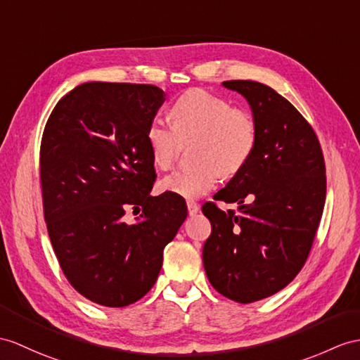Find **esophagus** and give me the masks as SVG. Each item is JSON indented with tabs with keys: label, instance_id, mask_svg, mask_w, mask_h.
Segmentation results:
<instances>
[{
	"label": "esophagus",
	"instance_id": "obj_1",
	"mask_svg": "<svg viewBox=\"0 0 360 360\" xmlns=\"http://www.w3.org/2000/svg\"><path fill=\"white\" fill-rule=\"evenodd\" d=\"M186 206H188V212H189V215H195L198 210H200V205L198 203H195V201H192V200H189V201H186Z\"/></svg>",
	"mask_w": 360,
	"mask_h": 360
}]
</instances>
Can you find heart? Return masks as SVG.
<instances>
[{
	"mask_svg": "<svg viewBox=\"0 0 360 360\" xmlns=\"http://www.w3.org/2000/svg\"><path fill=\"white\" fill-rule=\"evenodd\" d=\"M171 127L153 120L145 140L155 168L169 169L180 143L195 140L191 169L175 171L160 181V189L181 198H198L215 186L220 177H233L246 168L258 145L255 117L233 108L223 98L206 90H189L169 107Z\"/></svg>",
	"mask_w": 360,
	"mask_h": 360,
	"instance_id": "b5f03b06",
	"label": "heart"
}]
</instances>
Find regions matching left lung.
Instances as JSON below:
<instances>
[{
    "mask_svg": "<svg viewBox=\"0 0 360 360\" xmlns=\"http://www.w3.org/2000/svg\"><path fill=\"white\" fill-rule=\"evenodd\" d=\"M249 102L258 145L246 168L203 205L212 232L203 246L209 283L232 301L264 300L290 284L309 258L326 203L327 177L319 140L281 94L255 81H226Z\"/></svg>",
    "mask_w": 360,
    "mask_h": 360,
    "instance_id": "1",
    "label": "left lung"
}]
</instances>
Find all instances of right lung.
Segmentation results:
<instances>
[{"label": "right lung", "mask_w": 360, "mask_h": 360, "mask_svg": "<svg viewBox=\"0 0 360 360\" xmlns=\"http://www.w3.org/2000/svg\"><path fill=\"white\" fill-rule=\"evenodd\" d=\"M165 96L155 85L86 82L56 103L44 128L51 246L68 283L99 305L127 307L151 290L188 215L181 197L150 195L157 175L145 133ZM129 207L143 209L133 225L123 220Z\"/></svg>", "instance_id": "right-lung-1"}]
</instances>
